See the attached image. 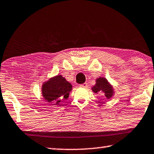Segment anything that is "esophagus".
<instances>
[{
  "label": "esophagus",
  "mask_w": 154,
  "mask_h": 154,
  "mask_svg": "<svg viewBox=\"0 0 154 154\" xmlns=\"http://www.w3.org/2000/svg\"><path fill=\"white\" fill-rule=\"evenodd\" d=\"M79 86L82 87V88H87L88 87V84H87V83H84V84H80Z\"/></svg>",
  "instance_id": "obj_1"
}]
</instances>
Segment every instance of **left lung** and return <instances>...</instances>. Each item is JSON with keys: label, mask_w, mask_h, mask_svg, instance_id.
<instances>
[{"label": "left lung", "mask_w": 154, "mask_h": 154, "mask_svg": "<svg viewBox=\"0 0 154 154\" xmlns=\"http://www.w3.org/2000/svg\"><path fill=\"white\" fill-rule=\"evenodd\" d=\"M92 90L94 93L102 92L104 93L106 99H110L114 94L113 86L105 77H100L96 79V84L92 88Z\"/></svg>", "instance_id": "1"}]
</instances>
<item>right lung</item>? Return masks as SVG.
I'll list each match as a JSON object with an SVG mask.
<instances>
[{
	"instance_id": "right-lung-1",
	"label": "right lung",
	"mask_w": 154,
	"mask_h": 154,
	"mask_svg": "<svg viewBox=\"0 0 154 154\" xmlns=\"http://www.w3.org/2000/svg\"><path fill=\"white\" fill-rule=\"evenodd\" d=\"M72 88L70 83L62 75H58L43 83L42 94L44 99L51 103L50 105L59 106L68 98Z\"/></svg>"
}]
</instances>
